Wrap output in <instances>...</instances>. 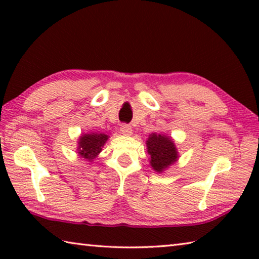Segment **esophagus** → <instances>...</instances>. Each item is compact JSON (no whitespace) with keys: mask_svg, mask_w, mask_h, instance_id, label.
<instances>
[{"mask_svg":"<svg viewBox=\"0 0 259 259\" xmlns=\"http://www.w3.org/2000/svg\"><path fill=\"white\" fill-rule=\"evenodd\" d=\"M120 131L122 135H125V136H130L133 134V129H131V126L128 124H122L120 126Z\"/></svg>","mask_w":259,"mask_h":259,"instance_id":"1","label":"esophagus"}]
</instances>
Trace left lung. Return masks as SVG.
Masks as SVG:
<instances>
[{"instance_id": "8db88e82", "label": "left lung", "mask_w": 259, "mask_h": 259, "mask_svg": "<svg viewBox=\"0 0 259 259\" xmlns=\"http://www.w3.org/2000/svg\"><path fill=\"white\" fill-rule=\"evenodd\" d=\"M150 163L156 172H162L178 160L177 147L169 136L151 134L146 140Z\"/></svg>"}]
</instances>
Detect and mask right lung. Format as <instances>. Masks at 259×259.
Segmentation results:
<instances>
[{
  "instance_id": "obj_1",
  "label": "right lung",
  "mask_w": 259,
  "mask_h": 259,
  "mask_svg": "<svg viewBox=\"0 0 259 259\" xmlns=\"http://www.w3.org/2000/svg\"><path fill=\"white\" fill-rule=\"evenodd\" d=\"M108 136L100 133H91L82 135L78 138L77 153L78 155L89 162L93 161L100 152L102 147L107 142Z\"/></svg>"
}]
</instances>
